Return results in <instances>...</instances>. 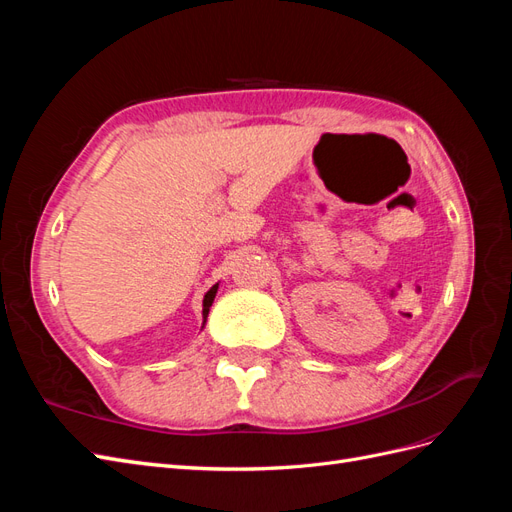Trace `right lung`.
Returning <instances> with one entry per match:
<instances>
[{"mask_svg":"<svg viewBox=\"0 0 512 512\" xmlns=\"http://www.w3.org/2000/svg\"><path fill=\"white\" fill-rule=\"evenodd\" d=\"M218 286H220V284H215V286H211V288L207 290V294H205V299H203V327H205V322H207V316H209V307L213 305V299H215V292H218Z\"/></svg>","mask_w":512,"mask_h":512,"instance_id":"obj_1","label":"right lung"}]
</instances>
